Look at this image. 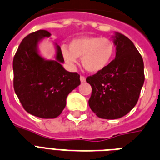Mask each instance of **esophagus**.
Masks as SVG:
<instances>
[{
	"instance_id": "34e87169",
	"label": "esophagus",
	"mask_w": 160,
	"mask_h": 160,
	"mask_svg": "<svg viewBox=\"0 0 160 160\" xmlns=\"http://www.w3.org/2000/svg\"><path fill=\"white\" fill-rule=\"evenodd\" d=\"M80 81H81V82H86V78L83 76H81L80 77Z\"/></svg>"
}]
</instances>
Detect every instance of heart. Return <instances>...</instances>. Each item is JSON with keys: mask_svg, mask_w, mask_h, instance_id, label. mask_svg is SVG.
Here are the masks:
<instances>
[{"mask_svg": "<svg viewBox=\"0 0 160 160\" xmlns=\"http://www.w3.org/2000/svg\"><path fill=\"white\" fill-rule=\"evenodd\" d=\"M62 54L68 65L74 68L78 58H82V64L87 71L97 73L104 70L114 54L112 41L98 37H79L72 39L69 48H62Z\"/></svg>", "mask_w": 160, "mask_h": 160, "instance_id": "1", "label": "heart"}]
</instances>
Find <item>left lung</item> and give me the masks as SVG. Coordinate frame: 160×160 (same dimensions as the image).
<instances>
[{
	"label": "left lung",
	"mask_w": 160,
	"mask_h": 160,
	"mask_svg": "<svg viewBox=\"0 0 160 160\" xmlns=\"http://www.w3.org/2000/svg\"><path fill=\"white\" fill-rule=\"evenodd\" d=\"M115 58L102 71L86 79L92 86L89 107L98 118L116 119L133 109L144 82L143 61L133 42L115 32Z\"/></svg>",
	"instance_id": "8db88e82"
}]
</instances>
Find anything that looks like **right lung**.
<instances>
[{"instance_id": "add662e5", "label": "right lung", "mask_w": 160, "mask_h": 160, "mask_svg": "<svg viewBox=\"0 0 160 160\" xmlns=\"http://www.w3.org/2000/svg\"><path fill=\"white\" fill-rule=\"evenodd\" d=\"M50 37L46 30L27 35L13 59L15 92L27 112L42 118L59 116L66 106L68 95L81 83L78 74L62 67L64 59L57 43L53 60L40 54L39 43Z\"/></svg>"}]
</instances>
